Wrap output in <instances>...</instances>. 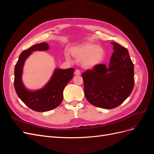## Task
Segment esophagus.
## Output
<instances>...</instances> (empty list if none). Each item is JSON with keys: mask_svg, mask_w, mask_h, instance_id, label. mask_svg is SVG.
I'll return each instance as SVG.
<instances>
[{"mask_svg": "<svg viewBox=\"0 0 154 154\" xmlns=\"http://www.w3.org/2000/svg\"><path fill=\"white\" fill-rule=\"evenodd\" d=\"M74 74H75L76 75H80V74H81V71L79 69H76V71H75V72H74Z\"/></svg>", "mask_w": 154, "mask_h": 154, "instance_id": "1", "label": "esophagus"}]
</instances>
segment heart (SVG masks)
<instances>
[{"instance_id":"heart-1","label":"heart","mask_w":154,"mask_h":154,"mask_svg":"<svg viewBox=\"0 0 154 154\" xmlns=\"http://www.w3.org/2000/svg\"><path fill=\"white\" fill-rule=\"evenodd\" d=\"M72 52L79 60H82V65L87 68H92L101 63L105 57V50L98 45L92 43L76 46ZM66 58L70 59L68 54H66Z\"/></svg>"}]
</instances>
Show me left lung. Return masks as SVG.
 <instances>
[{
	"label": "left lung",
	"instance_id": "8db88e82",
	"mask_svg": "<svg viewBox=\"0 0 154 154\" xmlns=\"http://www.w3.org/2000/svg\"><path fill=\"white\" fill-rule=\"evenodd\" d=\"M111 44L114 52L109 66L97 65L82 74L87 100L94 106L106 109L122 104L134 86V64L128 50L116 42Z\"/></svg>",
	"mask_w": 154,
	"mask_h": 154
}]
</instances>
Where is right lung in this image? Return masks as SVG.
Listing matches in <instances>:
<instances>
[{
    "label": "right lung",
    "instance_id": "1",
    "mask_svg": "<svg viewBox=\"0 0 154 154\" xmlns=\"http://www.w3.org/2000/svg\"><path fill=\"white\" fill-rule=\"evenodd\" d=\"M48 44L42 42L33 45L20 54L15 67L14 86L18 96L25 105L36 112H46L57 108L63 100L65 87L73 78L74 68L56 69L50 80L41 89L31 91L24 87L22 81L23 67L27 58L36 51H47Z\"/></svg>",
    "mask_w": 154,
    "mask_h": 154
}]
</instances>
